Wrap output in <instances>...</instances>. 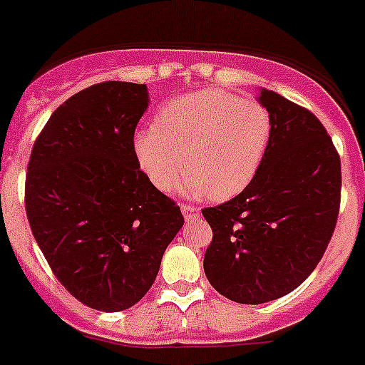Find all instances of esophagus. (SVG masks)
Returning <instances> with one entry per match:
<instances>
[{"label": "esophagus", "mask_w": 365, "mask_h": 365, "mask_svg": "<svg viewBox=\"0 0 365 365\" xmlns=\"http://www.w3.org/2000/svg\"><path fill=\"white\" fill-rule=\"evenodd\" d=\"M182 212H183V217H185V221H194L198 220L200 217V209L198 207L194 205H182Z\"/></svg>", "instance_id": "esophagus-1"}]
</instances>
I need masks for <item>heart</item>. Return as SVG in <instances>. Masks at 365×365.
<instances>
[{"label": "heart", "instance_id": "1", "mask_svg": "<svg viewBox=\"0 0 365 365\" xmlns=\"http://www.w3.org/2000/svg\"><path fill=\"white\" fill-rule=\"evenodd\" d=\"M270 138L272 115L263 102L205 88L160 108L156 124L135 131L133 153L158 189L171 187L185 160L178 192L227 200L250 185Z\"/></svg>", "mask_w": 365, "mask_h": 365}]
</instances>
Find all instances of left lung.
Instances as JSON below:
<instances>
[{
    "mask_svg": "<svg viewBox=\"0 0 365 365\" xmlns=\"http://www.w3.org/2000/svg\"><path fill=\"white\" fill-rule=\"evenodd\" d=\"M272 115L263 165L236 198L203 209L212 229L203 270L241 304H263L295 290L322 259L340 207V156L309 110L261 90Z\"/></svg>",
    "mask_w": 365,
    "mask_h": 365,
    "instance_id": "1",
    "label": "left lung"
}]
</instances>
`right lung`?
Wrapping results in <instances>:
<instances>
[{"instance_id": "right-lung-1", "label": "right lung", "mask_w": 365, "mask_h": 365, "mask_svg": "<svg viewBox=\"0 0 365 365\" xmlns=\"http://www.w3.org/2000/svg\"><path fill=\"white\" fill-rule=\"evenodd\" d=\"M148 104L145 84H93L53 111L30 153L25 209L34 237L61 284L98 312L140 301L183 227L180 207L133 153Z\"/></svg>"}]
</instances>
